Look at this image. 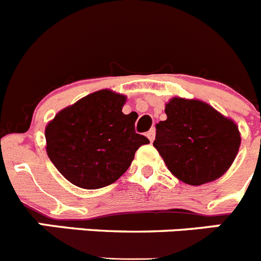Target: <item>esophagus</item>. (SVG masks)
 Returning a JSON list of instances; mask_svg holds the SVG:
<instances>
[{
    "label": "esophagus",
    "mask_w": 261,
    "mask_h": 261,
    "mask_svg": "<svg viewBox=\"0 0 261 261\" xmlns=\"http://www.w3.org/2000/svg\"><path fill=\"white\" fill-rule=\"evenodd\" d=\"M146 136H147V138H149V140L153 142L154 138H155V130H154V129H150V130L146 133Z\"/></svg>",
    "instance_id": "obj_1"
}]
</instances>
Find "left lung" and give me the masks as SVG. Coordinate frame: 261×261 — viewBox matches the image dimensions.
<instances>
[{
    "label": "left lung",
    "instance_id": "8db88e82",
    "mask_svg": "<svg viewBox=\"0 0 261 261\" xmlns=\"http://www.w3.org/2000/svg\"><path fill=\"white\" fill-rule=\"evenodd\" d=\"M153 145L174 176L190 186L217 180L234 162L241 132L234 120L199 99L174 96Z\"/></svg>",
    "mask_w": 261,
    "mask_h": 261
}]
</instances>
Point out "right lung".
Wrapping results in <instances>:
<instances>
[{
    "label": "right lung",
    "mask_w": 261,
    "mask_h": 261,
    "mask_svg": "<svg viewBox=\"0 0 261 261\" xmlns=\"http://www.w3.org/2000/svg\"><path fill=\"white\" fill-rule=\"evenodd\" d=\"M126 96L99 90L65 107L45 126L47 154L71 184L98 190L126 171L141 145L135 114L124 115Z\"/></svg>",
    "instance_id": "1"
}]
</instances>
